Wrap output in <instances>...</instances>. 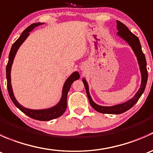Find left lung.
<instances>
[{"instance_id": "left-lung-1", "label": "left lung", "mask_w": 153, "mask_h": 153, "mask_svg": "<svg viewBox=\"0 0 153 153\" xmlns=\"http://www.w3.org/2000/svg\"><path fill=\"white\" fill-rule=\"evenodd\" d=\"M117 29L118 31L117 35L128 43V44L130 46L132 50H133L135 56L137 57V60H138V65H139L140 71H141V84L138 91L136 92V94L134 95L132 98L128 100L126 102L122 103V104H117V105L111 106H104L98 105V104H95L92 101L89 92V86H88L87 82H86L85 78H83L82 81L84 84V86H85L86 92V94H87L89 104H90V105L92 106V107L95 110H96L98 112H101V113L121 114L127 111L128 109H129L135 105L137 101H138V99H139L140 97L143 94V91H144L145 87H146V82H147L148 73L147 69H146V61L144 54L143 53L142 50H141V44H140L139 39H138V38L136 35H134L133 33H132L129 30V29L126 27V25H124V24H122L119 21H117Z\"/></svg>"}]
</instances>
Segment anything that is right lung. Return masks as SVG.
<instances>
[{
    "label": "right lung",
    "mask_w": 153,
    "mask_h": 153,
    "mask_svg": "<svg viewBox=\"0 0 153 153\" xmlns=\"http://www.w3.org/2000/svg\"><path fill=\"white\" fill-rule=\"evenodd\" d=\"M44 24V23H37V24H31L29 27H27L24 32H22L21 36L19 37L18 40L15 41L12 46L11 50L10 52V55H9V61L8 64L7 65V69H6V75H7V89H8L9 95L11 100L12 102L14 103L15 106L24 113L28 115L30 118H33V119L38 120V121H50L52 119H55V118H58V117L61 116L65 112L66 109H67V94L69 92V89H70L71 85L72 83L75 81V80L79 79L80 75L78 72H74L69 78H67V81L64 83V86H63L62 89V95H61V98L59 102L56 104L55 106H52V107L48 108V109H31L26 108L24 106L19 104L16 98H15L14 95L13 91H12V84H11V68H12V63H13L14 58H15V55H16L18 49L21 47V44L24 42L27 37L29 35V32L34 29L35 27H37L38 26Z\"/></svg>",
    "instance_id": "add662e5"
}]
</instances>
